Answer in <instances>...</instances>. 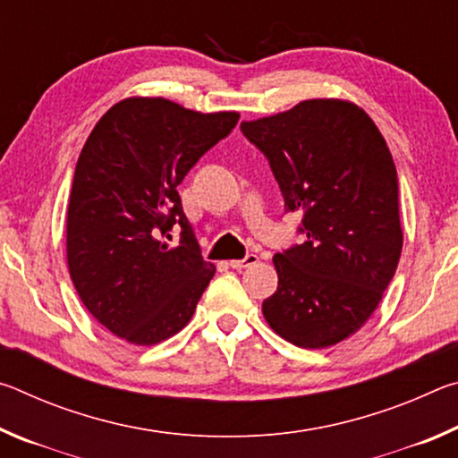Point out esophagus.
<instances>
[{"label":"esophagus","instance_id":"esophagus-1","mask_svg":"<svg viewBox=\"0 0 458 458\" xmlns=\"http://www.w3.org/2000/svg\"><path fill=\"white\" fill-rule=\"evenodd\" d=\"M259 262V257L257 254H246L244 259H240V260H230L228 265L232 267V268H236V270H240V268H246V267H252V265H257Z\"/></svg>","mask_w":458,"mask_h":458}]
</instances>
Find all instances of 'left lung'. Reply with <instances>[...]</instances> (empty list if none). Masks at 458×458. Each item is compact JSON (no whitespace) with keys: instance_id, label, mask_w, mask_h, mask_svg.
<instances>
[{"instance_id":"1","label":"left lung","mask_w":458,"mask_h":458,"mask_svg":"<svg viewBox=\"0 0 458 458\" xmlns=\"http://www.w3.org/2000/svg\"><path fill=\"white\" fill-rule=\"evenodd\" d=\"M240 129L307 236L275 254L278 286L262 315L305 350L335 345L369 319L396 273L404 232L392 153L369 114L341 98L303 100Z\"/></svg>"}]
</instances>
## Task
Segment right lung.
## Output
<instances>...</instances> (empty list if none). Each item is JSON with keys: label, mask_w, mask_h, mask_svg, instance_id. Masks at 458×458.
<instances>
[{"label": "right lung", "mask_w": 458, "mask_h": 458, "mask_svg": "<svg viewBox=\"0 0 458 458\" xmlns=\"http://www.w3.org/2000/svg\"><path fill=\"white\" fill-rule=\"evenodd\" d=\"M240 114L198 113L161 97H131L84 143L66 214V260L95 319L133 345H155L190 323L216 273L201 259L177 185ZM177 223L181 246L161 235Z\"/></svg>", "instance_id": "right-lung-1"}]
</instances>
